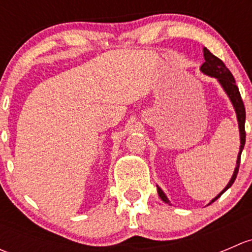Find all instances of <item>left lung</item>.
I'll return each mask as SVG.
<instances>
[{
    "label": "left lung",
    "mask_w": 252,
    "mask_h": 252,
    "mask_svg": "<svg viewBox=\"0 0 252 252\" xmlns=\"http://www.w3.org/2000/svg\"><path fill=\"white\" fill-rule=\"evenodd\" d=\"M204 57H205V62L204 64L200 67V70L208 77L216 78L218 80V83L220 84V86L223 88L224 93L227 94V96L229 97L230 102H232L233 107H234L235 113H236V119H238V126H239V134H240V147H239V154H238V158H236V164L234 168V173H233L232 178H230L229 183L227 184V187L215 197V199L211 200V202L208 205H211L212 202H215L218 197H220V195L223 192L227 191L230 187L234 183L236 175H238L239 172V166H240V157H241V152L244 150V145H245V107H244V102L241 100L240 93H239V88L236 86L234 77L230 73V70L225 67L224 63L220 60L218 57H216L215 55L210 52L207 48L204 47ZM157 192H158V196L161 197L162 201H164L166 204L171 205L169 202L168 197L166 196V194L163 192V190L157 185Z\"/></svg>",
    "instance_id": "8db88e82"
}]
</instances>
